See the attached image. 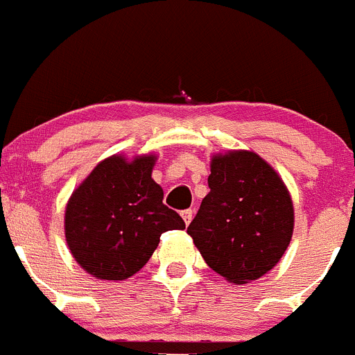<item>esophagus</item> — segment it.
<instances>
[{
  "label": "esophagus",
  "mask_w": 355,
  "mask_h": 355,
  "mask_svg": "<svg viewBox=\"0 0 355 355\" xmlns=\"http://www.w3.org/2000/svg\"><path fill=\"white\" fill-rule=\"evenodd\" d=\"M181 216H183L184 223H187V225H190V221L193 219V211H191V209H187V211L181 212Z\"/></svg>",
  "instance_id": "esophagus-1"
}]
</instances>
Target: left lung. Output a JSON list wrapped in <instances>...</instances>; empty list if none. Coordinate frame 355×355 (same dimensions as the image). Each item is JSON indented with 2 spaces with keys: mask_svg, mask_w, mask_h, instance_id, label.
Masks as SVG:
<instances>
[{
  "mask_svg": "<svg viewBox=\"0 0 355 355\" xmlns=\"http://www.w3.org/2000/svg\"><path fill=\"white\" fill-rule=\"evenodd\" d=\"M209 191L188 226L202 258L234 284L265 275L288 249L295 228L281 175L252 151L214 155Z\"/></svg>",
  "mask_w": 355,
  "mask_h": 355,
  "instance_id": "left-lung-1",
  "label": "left lung"
}]
</instances>
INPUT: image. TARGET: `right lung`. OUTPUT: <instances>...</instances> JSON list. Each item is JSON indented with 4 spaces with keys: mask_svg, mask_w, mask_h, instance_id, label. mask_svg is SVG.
Returning <instances> with one entry per match:
<instances>
[{
    "mask_svg": "<svg viewBox=\"0 0 355 355\" xmlns=\"http://www.w3.org/2000/svg\"><path fill=\"white\" fill-rule=\"evenodd\" d=\"M155 160V155L134 160L113 155L97 164L67 200V248L90 275L129 279L146 265L164 232L184 228L151 180Z\"/></svg>",
    "mask_w": 355,
    "mask_h": 355,
    "instance_id": "right-lung-1",
    "label": "right lung"
}]
</instances>
